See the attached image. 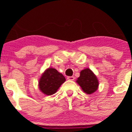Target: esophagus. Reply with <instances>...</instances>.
Segmentation results:
<instances>
[{
  "mask_svg": "<svg viewBox=\"0 0 132 132\" xmlns=\"http://www.w3.org/2000/svg\"><path fill=\"white\" fill-rule=\"evenodd\" d=\"M67 79H68V80H73L75 79V77L73 76L67 77Z\"/></svg>",
  "mask_w": 132,
  "mask_h": 132,
  "instance_id": "1",
  "label": "esophagus"
}]
</instances>
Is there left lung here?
<instances>
[{"label":"left lung","instance_id":"1","mask_svg":"<svg viewBox=\"0 0 132 132\" xmlns=\"http://www.w3.org/2000/svg\"><path fill=\"white\" fill-rule=\"evenodd\" d=\"M76 82L82 90L88 94H93L96 91L99 85L96 76L88 68L85 69L80 71V77L77 78Z\"/></svg>","mask_w":132,"mask_h":132}]
</instances>
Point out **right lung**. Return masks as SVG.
<instances>
[{
  "instance_id": "right-lung-1",
  "label": "right lung",
  "mask_w": 132,
  "mask_h": 132,
  "mask_svg": "<svg viewBox=\"0 0 132 132\" xmlns=\"http://www.w3.org/2000/svg\"><path fill=\"white\" fill-rule=\"evenodd\" d=\"M65 81V77L54 68H48L39 80V88L44 94L52 95Z\"/></svg>"
}]
</instances>
